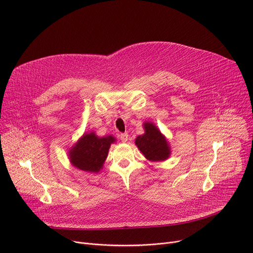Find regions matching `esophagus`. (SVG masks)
<instances>
[{
	"mask_svg": "<svg viewBox=\"0 0 253 253\" xmlns=\"http://www.w3.org/2000/svg\"><path fill=\"white\" fill-rule=\"evenodd\" d=\"M120 139H121L122 142H126L128 140V134L127 133H122L120 135Z\"/></svg>",
	"mask_w": 253,
	"mask_h": 253,
	"instance_id": "34e87169",
	"label": "esophagus"
}]
</instances>
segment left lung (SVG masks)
Returning <instances> with one entry per match:
<instances>
[{"instance_id": "8db88e82", "label": "left lung", "mask_w": 253, "mask_h": 253, "mask_svg": "<svg viewBox=\"0 0 253 253\" xmlns=\"http://www.w3.org/2000/svg\"><path fill=\"white\" fill-rule=\"evenodd\" d=\"M144 134L135 139V144L147 160L151 162L165 161L170 157L171 147L166 137L153 122L143 123Z\"/></svg>"}]
</instances>
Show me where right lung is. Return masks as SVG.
<instances>
[{"mask_svg": "<svg viewBox=\"0 0 253 253\" xmlns=\"http://www.w3.org/2000/svg\"><path fill=\"white\" fill-rule=\"evenodd\" d=\"M115 142L113 135L99 137L94 131L86 132L69 149V160L79 170L98 173L103 168L111 144Z\"/></svg>", "mask_w": 253, "mask_h": 253, "instance_id": "obj_1", "label": "right lung"}]
</instances>
